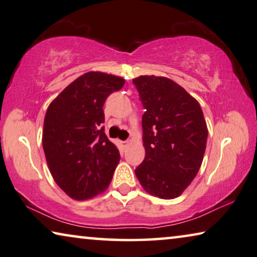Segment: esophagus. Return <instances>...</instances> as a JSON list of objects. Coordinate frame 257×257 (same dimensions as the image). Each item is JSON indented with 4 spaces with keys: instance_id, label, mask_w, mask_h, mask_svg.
<instances>
[{
    "instance_id": "esophagus-1",
    "label": "esophagus",
    "mask_w": 257,
    "mask_h": 257,
    "mask_svg": "<svg viewBox=\"0 0 257 257\" xmlns=\"http://www.w3.org/2000/svg\"><path fill=\"white\" fill-rule=\"evenodd\" d=\"M121 144H123L124 147H128L130 144H131V141H130V140H125V141L121 142Z\"/></svg>"
}]
</instances>
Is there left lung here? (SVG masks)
Here are the masks:
<instances>
[{"instance_id": "1", "label": "left lung", "mask_w": 257, "mask_h": 257, "mask_svg": "<svg viewBox=\"0 0 257 257\" xmlns=\"http://www.w3.org/2000/svg\"><path fill=\"white\" fill-rule=\"evenodd\" d=\"M142 105V140L146 156L136 176L146 192L161 199L179 196L202 163L208 128L202 109L171 79H133Z\"/></svg>"}]
</instances>
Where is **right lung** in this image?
Here are the masks:
<instances>
[{"instance_id":"obj_1","label":"right lung","mask_w":257,"mask_h":257,"mask_svg":"<svg viewBox=\"0 0 257 257\" xmlns=\"http://www.w3.org/2000/svg\"><path fill=\"white\" fill-rule=\"evenodd\" d=\"M123 78L87 72L51 102L43 123L42 146L51 176L74 200H86L109 186L120 160L104 133L103 104L123 88Z\"/></svg>"}]
</instances>
